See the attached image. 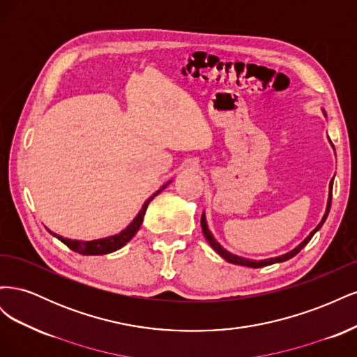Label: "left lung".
Segmentation results:
<instances>
[{
	"label": "left lung",
	"mask_w": 357,
	"mask_h": 357,
	"mask_svg": "<svg viewBox=\"0 0 357 357\" xmlns=\"http://www.w3.org/2000/svg\"><path fill=\"white\" fill-rule=\"evenodd\" d=\"M325 113V112H323ZM326 116V114H325ZM329 143H331V139H329ZM332 144V143H331ZM333 147V146H332ZM332 186H333V178L331 180V183H329V198H328V205H326V211H325V214H323V218H321V220H320V223L316 226L314 229H312L311 232H310V235L307 236V238L302 241L299 245H296L294 250H290V252H287V253H284V255H282V256H277V257H269V259H262V261H253V259H247V257H241V256H236V255H232L231 252H228L226 250V248H223L218 241H215V238L213 236V234L210 232V229H208V225H207V219H205V214L202 213V215H201V228H202V234H204V236L205 238H207V241H208V244L214 248V252L215 253H219L225 261H228L229 264H234V265H243V266H248V268H262V266H266V265H273V264H278V262H284V261H289L290 257H294V256H296L302 248H304L308 243H310V240L312 238V235H314L321 226H323V223H325V220H326V218H328V214H329V210H331V202H332Z\"/></svg>",
	"instance_id": "8db88e82"
}]
</instances>
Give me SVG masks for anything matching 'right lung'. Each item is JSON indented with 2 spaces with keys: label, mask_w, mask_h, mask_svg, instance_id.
I'll return each instance as SVG.
<instances>
[{
  "label": "right lung",
  "mask_w": 357,
  "mask_h": 357,
  "mask_svg": "<svg viewBox=\"0 0 357 357\" xmlns=\"http://www.w3.org/2000/svg\"><path fill=\"white\" fill-rule=\"evenodd\" d=\"M171 181L165 183L164 186H162L158 192H155L152 197H150L144 204L142 210H139V213L135 215V219L129 223L126 228L119 232L116 235H112V236H105V238H100V240H92V241H79V240H70V238H63V236L58 235V234H53L52 231H49L53 236H56V238L59 241H62L63 244H66L67 247H70L73 252L75 253H80V255H84V256H93V255H107V253H113L116 250H119V248L123 247L129 240L132 238V236L138 232L139 226H142L143 223V219H144V214H146V210H147V205L150 204V201H152L158 193H160L162 190H164Z\"/></svg>",
  "instance_id": "obj_1"
}]
</instances>
